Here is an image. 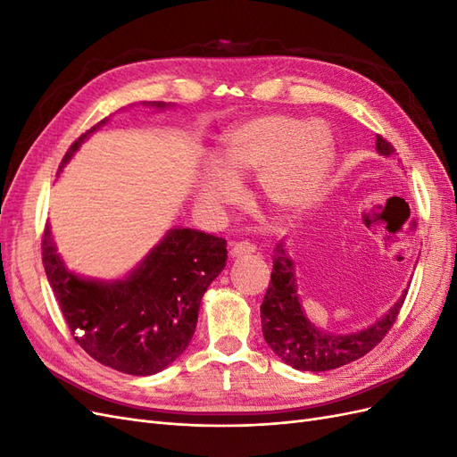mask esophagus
<instances>
[{
  "mask_svg": "<svg viewBox=\"0 0 457 457\" xmlns=\"http://www.w3.org/2000/svg\"><path fill=\"white\" fill-rule=\"evenodd\" d=\"M253 252H255V245L250 242H232L230 244V257L252 255Z\"/></svg>",
  "mask_w": 457,
  "mask_h": 457,
  "instance_id": "esophagus-1",
  "label": "esophagus"
}]
</instances>
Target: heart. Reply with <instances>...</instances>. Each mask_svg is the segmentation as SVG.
Instances as JSON below:
<instances>
[{
	"label": "heart",
	"mask_w": 457,
	"mask_h": 457,
	"mask_svg": "<svg viewBox=\"0 0 457 457\" xmlns=\"http://www.w3.org/2000/svg\"><path fill=\"white\" fill-rule=\"evenodd\" d=\"M334 162L336 143L326 123L257 116L225 131L217 162L198 179V200L207 213L223 215L242 198L240 179L257 173L259 195L294 217L320 198Z\"/></svg>",
	"instance_id": "1"
}]
</instances>
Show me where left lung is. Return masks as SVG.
<instances>
[{"mask_svg": "<svg viewBox=\"0 0 457 457\" xmlns=\"http://www.w3.org/2000/svg\"><path fill=\"white\" fill-rule=\"evenodd\" d=\"M376 150L385 158L395 154V148L379 135ZM295 267L287 244L280 240L274 247L270 284L261 305V326L262 337L274 354L301 371L336 370L370 353L395 324L408 294V289H404L395 305L368 328L337 334L316 326L307 316L297 292Z\"/></svg>", "mask_w": 457, "mask_h": 457, "instance_id": "8db88e82", "label": "left lung"}]
</instances>
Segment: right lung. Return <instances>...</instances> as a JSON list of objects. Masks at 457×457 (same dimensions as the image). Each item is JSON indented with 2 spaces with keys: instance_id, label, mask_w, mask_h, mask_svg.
<instances>
[{
  "instance_id": "right-lung-1",
  "label": "right lung",
  "mask_w": 457,
  "mask_h": 457,
  "mask_svg": "<svg viewBox=\"0 0 457 457\" xmlns=\"http://www.w3.org/2000/svg\"><path fill=\"white\" fill-rule=\"evenodd\" d=\"M143 104L156 110L173 106L160 101ZM106 121L68 148L59 173ZM41 244L47 280L79 347L96 362L129 376H152L185 353L205 289L227 265V240L183 227L170 228L139 265L114 280L87 278L68 269L49 225Z\"/></svg>"
}]
</instances>
